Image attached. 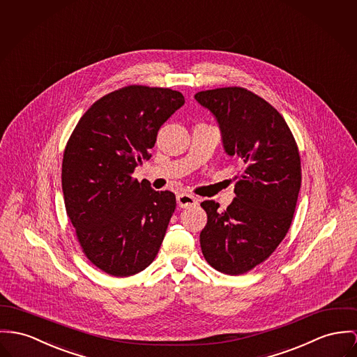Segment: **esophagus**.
Returning a JSON list of instances; mask_svg holds the SVG:
<instances>
[{"label": "esophagus", "mask_w": 357, "mask_h": 357, "mask_svg": "<svg viewBox=\"0 0 357 357\" xmlns=\"http://www.w3.org/2000/svg\"><path fill=\"white\" fill-rule=\"evenodd\" d=\"M176 204L179 208H189L192 205H197L198 204V198L194 197L192 194H188V192H182L176 197Z\"/></svg>", "instance_id": "34e87169"}]
</instances>
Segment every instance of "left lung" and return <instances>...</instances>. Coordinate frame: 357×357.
<instances>
[{"label": "left lung", "instance_id": "8db88e82", "mask_svg": "<svg viewBox=\"0 0 357 357\" xmlns=\"http://www.w3.org/2000/svg\"><path fill=\"white\" fill-rule=\"evenodd\" d=\"M194 98L216 118L225 153L245 165L225 211L213 199L201 204L208 215L201 250L216 271L243 275L269 258L291 227L302 183L298 145L281 114L245 88Z\"/></svg>", "mask_w": 357, "mask_h": 357}]
</instances>
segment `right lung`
Listing matches in <instances>:
<instances>
[{"label": "right lung", "mask_w": 357, "mask_h": 357, "mask_svg": "<svg viewBox=\"0 0 357 357\" xmlns=\"http://www.w3.org/2000/svg\"><path fill=\"white\" fill-rule=\"evenodd\" d=\"M183 105L178 91L129 85L95 102L66 144V213L86 258L107 275H136L159 252L175 194L153 190L133 172L151 159L160 126Z\"/></svg>", "instance_id": "1"}]
</instances>
